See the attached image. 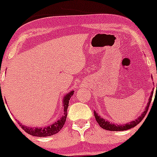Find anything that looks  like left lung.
I'll return each instance as SVG.
<instances>
[{"mask_svg":"<svg viewBox=\"0 0 157 157\" xmlns=\"http://www.w3.org/2000/svg\"><path fill=\"white\" fill-rule=\"evenodd\" d=\"M156 87H157V84H156ZM153 92H152V94H151V96H150V99H149L148 104H147V106L146 107V109H145L144 112H143V114H142V115H140V116L137 119H135L134 121H131V122L128 123V124H122V125H121V124H120V125H118V124H112V123L109 122V121H106L105 119L100 118V116H99V115H98V114L95 112L94 115H95V118H96V121H97L98 124H99V126H100L102 128H103V129H105V130H108V131H126V130L130 129V128L135 127L137 124H138L139 123H140V121L143 120V118H144L145 115H146L147 111H148L149 106H150V102H151L152 97H153V96H152V95H153Z\"/></svg>","mask_w":157,"mask_h":157,"instance_id":"left-lung-1","label":"left lung"}]
</instances>
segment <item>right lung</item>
Returning <instances> with one entry per match:
<instances>
[{
  "label": "right lung",
  "mask_w": 157,
  "mask_h": 157,
  "mask_svg": "<svg viewBox=\"0 0 157 157\" xmlns=\"http://www.w3.org/2000/svg\"><path fill=\"white\" fill-rule=\"evenodd\" d=\"M73 94H74V91H71L67 95H65V96L64 98V101H63V105H64V115H63L61 119L58 120V121H55L54 124H51L50 126H48V127L44 128H29L25 125H22V124H20V126L21 127L22 129L24 130L25 132L30 134V135L36 136V137H48V136H52L57 134L58 132H59L60 130L63 128L64 123H65L66 118H67V110L69 105L68 103L70 98L73 96Z\"/></svg>",
  "instance_id": "obj_1"
}]
</instances>
